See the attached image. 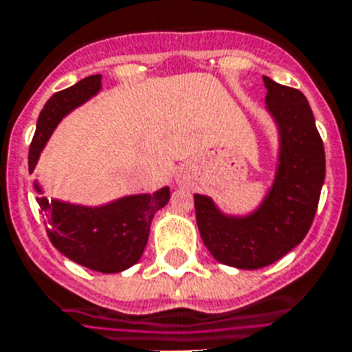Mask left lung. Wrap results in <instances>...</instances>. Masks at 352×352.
I'll return each instance as SVG.
<instances>
[{"mask_svg": "<svg viewBox=\"0 0 352 352\" xmlns=\"http://www.w3.org/2000/svg\"><path fill=\"white\" fill-rule=\"evenodd\" d=\"M267 109L280 129V165L263 204L243 218L221 214L212 199L194 194L205 247L220 263L260 269L292 251L313 225L325 179V151L307 98L263 76Z\"/></svg>", "mask_w": 352, "mask_h": 352, "instance_id": "left-lung-1", "label": "left lung"}]
</instances>
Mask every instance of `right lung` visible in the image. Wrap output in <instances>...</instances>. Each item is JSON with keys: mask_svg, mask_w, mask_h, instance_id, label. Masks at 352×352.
<instances>
[{"mask_svg": "<svg viewBox=\"0 0 352 352\" xmlns=\"http://www.w3.org/2000/svg\"><path fill=\"white\" fill-rule=\"evenodd\" d=\"M101 89V76L83 78L76 85L56 92L38 118L29 148V173L61 118ZM36 189L39 187L36 185ZM170 198L168 187L154 194H138L103 207H80L38 196L39 212L52 245L69 260L98 272H122L136 263L147 245L154 214Z\"/></svg>", "mask_w": 352, "mask_h": 352, "instance_id": "add662e5", "label": "right lung"}]
</instances>
